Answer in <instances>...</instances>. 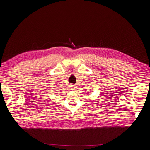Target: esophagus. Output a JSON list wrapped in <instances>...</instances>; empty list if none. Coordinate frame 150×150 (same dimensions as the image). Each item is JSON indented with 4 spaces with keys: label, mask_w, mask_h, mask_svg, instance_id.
<instances>
[{
    "label": "esophagus",
    "mask_w": 150,
    "mask_h": 150,
    "mask_svg": "<svg viewBox=\"0 0 150 150\" xmlns=\"http://www.w3.org/2000/svg\"><path fill=\"white\" fill-rule=\"evenodd\" d=\"M75 86L74 85H70V89L71 90H74L75 89Z\"/></svg>",
    "instance_id": "34e87169"
}]
</instances>
